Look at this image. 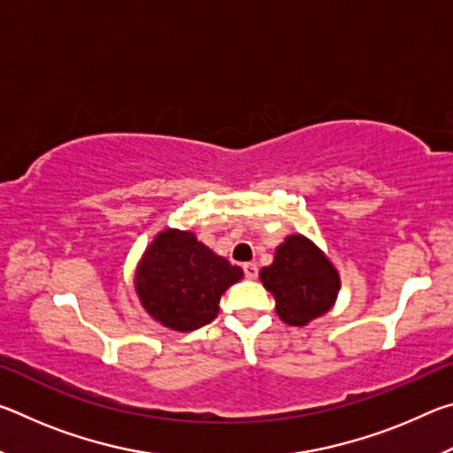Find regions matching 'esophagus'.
<instances>
[{
	"instance_id": "34e87169",
	"label": "esophagus",
	"mask_w": 453,
	"mask_h": 453,
	"mask_svg": "<svg viewBox=\"0 0 453 453\" xmlns=\"http://www.w3.org/2000/svg\"><path fill=\"white\" fill-rule=\"evenodd\" d=\"M243 273L248 280L257 278V265L256 264H243Z\"/></svg>"
}]
</instances>
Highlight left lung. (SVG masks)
I'll return each instance as SVG.
<instances>
[{
    "label": "left lung",
    "instance_id": "8db88e82",
    "mask_svg": "<svg viewBox=\"0 0 453 453\" xmlns=\"http://www.w3.org/2000/svg\"><path fill=\"white\" fill-rule=\"evenodd\" d=\"M275 297V311L288 326H305L332 308L340 273L316 243L300 234L288 235L275 250L273 264L259 272Z\"/></svg>",
    "mask_w": 453,
    "mask_h": 453
}]
</instances>
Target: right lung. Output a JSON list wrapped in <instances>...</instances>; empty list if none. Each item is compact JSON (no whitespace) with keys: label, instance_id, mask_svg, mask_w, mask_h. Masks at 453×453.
<instances>
[{"label":"right lung","instance_id":"add662e5","mask_svg":"<svg viewBox=\"0 0 453 453\" xmlns=\"http://www.w3.org/2000/svg\"><path fill=\"white\" fill-rule=\"evenodd\" d=\"M243 278L240 265L197 242L191 232L165 229L145 250L135 270L143 310L175 332H194L218 316L219 297Z\"/></svg>","mask_w":453,"mask_h":453}]
</instances>
